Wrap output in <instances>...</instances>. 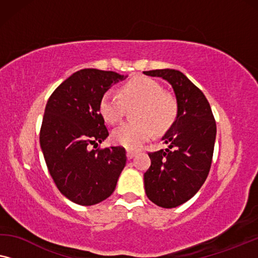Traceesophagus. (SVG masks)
Masks as SVG:
<instances>
[{"instance_id": "1", "label": "esophagus", "mask_w": 258, "mask_h": 258, "mask_svg": "<svg viewBox=\"0 0 258 258\" xmlns=\"http://www.w3.org/2000/svg\"><path fill=\"white\" fill-rule=\"evenodd\" d=\"M136 154H137L136 151H132V150H128L127 151V158L128 159H132L133 157H136Z\"/></svg>"}]
</instances>
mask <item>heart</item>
Masks as SVG:
<instances>
[{"label": "heart", "mask_w": 258, "mask_h": 258, "mask_svg": "<svg viewBox=\"0 0 258 258\" xmlns=\"http://www.w3.org/2000/svg\"><path fill=\"white\" fill-rule=\"evenodd\" d=\"M126 106L138 105L133 111L136 121L119 125L112 139L126 148H138L153 136L170 128L177 115V103L172 94L164 92L154 79L137 77L122 85L120 96L106 91L99 100V112L105 121L115 124L122 118Z\"/></svg>", "instance_id": "b5f03b06"}]
</instances>
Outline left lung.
I'll use <instances>...</instances> for the list:
<instances>
[{"label": "left lung", "mask_w": 258, "mask_h": 258, "mask_svg": "<svg viewBox=\"0 0 258 258\" xmlns=\"http://www.w3.org/2000/svg\"><path fill=\"white\" fill-rule=\"evenodd\" d=\"M172 85L177 115L162 137L166 150L148 153L151 166L144 174L150 200L175 208L198 193L208 176L216 138V122L205 94L182 72L173 69L144 71Z\"/></svg>", "instance_id": "obj_1"}]
</instances>
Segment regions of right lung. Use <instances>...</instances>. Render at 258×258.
I'll list each match as a JSON object with an SVG mask.
<instances>
[{"instance_id":"1","label":"right lung","mask_w":258,"mask_h":258,"mask_svg":"<svg viewBox=\"0 0 258 258\" xmlns=\"http://www.w3.org/2000/svg\"><path fill=\"white\" fill-rule=\"evenodd\" d=\"M126 77L83 69L65 79L46 103L39 133L45 164L60 193L77 205L93 206L110 197L126 165L124 147L90 150L108 137L100 98Z\"/></svg>"}]
</instances>
